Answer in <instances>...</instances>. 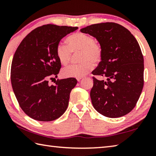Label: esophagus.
Segmentation results:
<instances>
[{
	"mask_svg": "<svg viewBox=\"0 0 156 156\" xmlns=\"http://www.w3.org/2000/svg\"><path fill=\"white\" fill-rule=\"evenodd\" d=\"M82 80H83V78H77V80H78V82H80Z\"/></svg>",
	"mask_w": 156,
	"mask_h": 156,
	"instance_id": "34e87169",
	"label": "esophagus"
}]
</instances>
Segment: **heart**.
Masks as SVG:
<instances>
[{
	"instance_id": "obj_1",
	"label": "heart",
	"mask_w": 156,
	"mask_h": 156,
	"mask_svg": "<svg viewBox=\"0 0 156 156\" xmlns=\"http://www.w3.org/2000/svg\"><path fill=\"white\" fill-rule=\"evenodd\" d=\"M67 45L60 44L56 47V56L63 65L69 64L72 58V53L79 54V62L76 65L64 68L62 75L65 78H83L93 69L94 65H98L103 56L101 44L94 41L90 34L78 31L66 38Z\"/></svg>"
}]
</instances>
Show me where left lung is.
I'll list each match as a JSON object with an SVG mask.
<instances>
[{"instance_id":"1","label":"left lung","mask_w":156,"mask_h":156,"mask_svg":"<svg viewBox=\"0 0 156 156\" xmlns=\"http://www.w3.org/2000/svg\"><path fill=\"white\" fill-rule=\"evenodd\" d=\"M96 38L103 56L92 72L90 96L98 112L108 118H119L136 107L144 86V58L138 41L127 29L118 23H102L80 30Z\"/></svg>"}]
</instances>
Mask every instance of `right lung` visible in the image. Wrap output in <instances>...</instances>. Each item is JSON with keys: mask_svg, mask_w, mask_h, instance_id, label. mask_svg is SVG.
<instances>
[{"mask_svg": "<svg viewBox=\"0 0 156 156\" xmlns=\"http://www.w3.org/2000/svg\"><path fill=\"white\" fill-rule=\"evenodd\" d=\"M77 27L44 25L26 36L16 51L11 67L13 90L20 107L33 119L49 122L67 109L71 91L77 84L74 78L58 79L61 63L56 47L61 39Z\"/></svg>", "mask_w": 156, "mask_h": 156, "instance_id": "right-lung-1", "label": "right lung"}]
</instances>
